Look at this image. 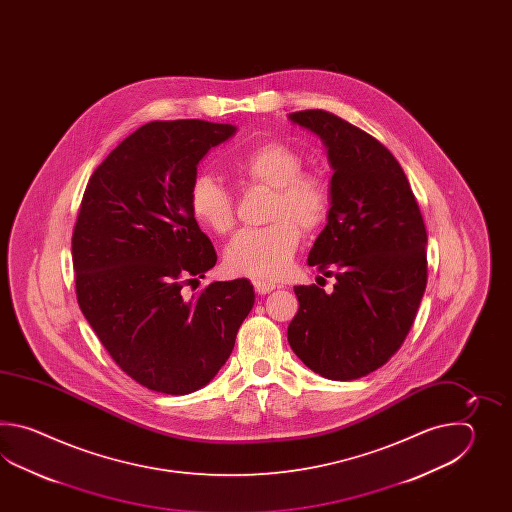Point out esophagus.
<instances>
[{"label":"esophagus","mask_w":512,"mask_h":512,"mask_svg":"<svg viewBox=\"0 0 512 512\" xmlns=\"http://www.w3.org/2000/svg\"><path fill=\"white\" fill-rule=\"evenodd\" d=\"M254 289L258 294H269L272 289H276V285L271 282H265V280H254Z\"/></svg>","instance_id":"esophagus-1"}]
</instances>
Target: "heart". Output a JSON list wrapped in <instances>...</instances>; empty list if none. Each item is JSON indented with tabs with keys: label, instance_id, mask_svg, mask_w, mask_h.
<instances>
[{
	"label": "heart",
	"instance_id": "b5f03b06",
	"mask_svg": "<svg viewBox=\"0 0 512 512\" xmlns=\"http://www.w3.org/2000/svg\"><path fill=\"white\" fill-rule=\"evenodd\" d=\"M304 155L289 142L261 141L227 161L241 190H271L265 221L258 230H243L225 251V267L252 278H280L298 251L302 228L311 234L326 223L331 190L326 179L304 170ZM188 207L201 227L225 236L236 227L232 190L212 175H197L188 190Z\"/></svg>",
	"mask_w": 512,
	"mask_h": 512
}]
</instances>
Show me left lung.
<instances>
[{"label": "left lung", "instance_id": "obj_1", "mask_svg": "<svg viewBox=\"0 0 512 512\" xmlns=\"http://www.w3.org/2000/svg\"><path fill=\"white\" fill-rule=\"evenodd\" d=\"M291 120L320 135L335 170L307 263L337 283L331 294L294 287L287 340L309 370L353 381L392 359L414 324L428 278L425 221L401 164L370 133L324 109Z\"/></svg>", "mask_w": 512, "mask_h": 512}]
</instances>
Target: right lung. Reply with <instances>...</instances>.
<instances>
[{
  "instance_id": "add662e5",
  "label": "right lung",
  "mask_w": 512,
  "mask_h": 512,
  "mask_svg": "<svg viewBox=\"0 0 512 512\" xmlns=\"http://www.w3.org/2000/svg\"><path fill=\"white\" fill-rule=\"evenodd\" d=\"M234 131L208 120L148 122L91 174L78 208V305L120 370L152 392L186 395L212 381L254 305L245 278L185 294L218 260L188 190L201 157Z\"/></svg>"
}]
</instances>
